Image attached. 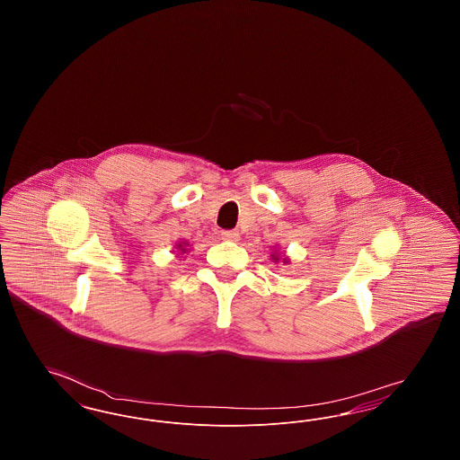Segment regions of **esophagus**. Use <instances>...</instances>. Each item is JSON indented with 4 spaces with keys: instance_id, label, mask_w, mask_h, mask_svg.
I'll use <instances>...</instances> for the list:
<instances>
[{
    "instance_id": "esophagus-1",
    "label": "esophagus",
    "mask_w": 460,
    "mask_h": 460,
    "mask_svg": "<svg viewBox=\"0 0 460 460\" xmlns=\"http://www.w3.org/2000/svg\"><path fill=\"white\" fill-rule=\"evenodd\" d=\"M220 236H222L224 240L236 241L240 238V233L234 231V229H227V231H222Z\"/></svg>"
}]
</instances>
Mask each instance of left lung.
Wrapping results in <instances>:
<instances>
[{
  "label": "left lung",
  "instance_id": "1",
  "mask_svg": "<svg viewBox=\"0 0 460 460\" xmlns=\"http://www.w3.org/2000/svg\"><path fill=\"white\" fill-rule=\"evenodd\" d=\"M274 261H278V257H276V259H274Z\"/></svg>",
  "mask_w": 460,
  "mask_h": 460
}]
</instances>
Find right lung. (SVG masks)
<instances>
[{
	"mask_svg": "<svg viewBox=\"0 0 460 460\" xmlns=\"http://www.w3.org/2000/svg\"><path fill=\"white\" fill-rule=\"evenodd\" d=\"M177 246H179V248H182V244H177ZM184 250H186V248H182V252H184Z\"/></svg>",
	"mask_w": 460,
	"mask_h": 460,
	"instance_id": "obj_1",
	"label": "right lung"
}]
</instances>
